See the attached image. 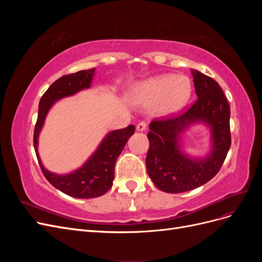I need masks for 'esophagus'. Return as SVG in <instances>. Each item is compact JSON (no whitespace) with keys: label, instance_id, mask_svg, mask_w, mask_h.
I'll use <instances>...</instances> for the list:
<instances>
[{"label":"esophagus","instance_id":"esophagus-1","mask_svg":"<svg viewBox=\"0 0 262 262\" xmlns=\"http://www.w3.org/2000/svg\"><path fill=\"white\" fill-rule=\"evenodd\" d=\"M146 122L145 121H140L138 124H137V130L138 131H144L146 129Z\"/></svg>","mask_w":262,"mask_h":262}]
</instances>
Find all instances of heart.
Here are the masks:
<instances>
[{
	"label": "heart",
	"mask_w": 262,
	"mask_h": 262,
	"mask_svg": "<svg viewBox=\"0 0 262 262\" xmlns=\"http://www.w3.org/2000/svg\"><path fill=\"white\" fill-rule=\"evenodd\" d=\"M191 94L189 78L176 75H163L137 86L133 98L139 104L150 105L160 101L162 114L172 113L184 106Z\"/></svg>",
	"instance_id": "1"
}]
</instances>
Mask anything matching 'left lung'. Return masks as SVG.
Instances as JSON below:
<instances>
[{
    "label": "left lung",
    "mask_w": 262,
    "mask_h": 262,
    "mask_svg": "<svg viewBox=\"0 0 262 262\" xmlns=\"http://www.w3.org/2000/svg\"><path fill=\"white\" fill-rule=\"evenodd\" d=\"M198 98L185 112L155 118L149 124L146 169L154 185L168 193H180L207 184L220 171L231 147L228 101L219 83L191 70ZM196 121L208 123L212 130V152L204 160L192 161L178 149V134Z\"/></svg>",
    "instance_id": "left-lung-1"
}]
</instances>
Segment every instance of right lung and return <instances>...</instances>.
<instances>
[{
  "mask_svg": "<svg viewBox=\"0 0 262 262\" xmlns=\"http://www.w3.org/2000/svg\"><path fill=\"white\" fill-rule=\"evenodd\" d=\"M95 73V69L78 71L76 73L63 75L53 82L39 101L38 118L34 131V147L41 171L50 184L68 195L78 199H91L105 194L113 187L115 178V165L122 152L128 139L136 131L130 124L124 129L110 132L95 154L85 163L83 167L69 175L60 176L47 170L38 156V136L40 132L47 113L54 101L70 96L83 89H89Z\"/></svg>",
  "mask_w": 262,
  "mask_h": 262,
  "instance_id": "1",
  "label": "right lung"
}]
</instances>
